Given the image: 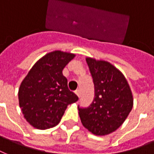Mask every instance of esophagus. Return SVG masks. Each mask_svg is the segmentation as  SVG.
I'll use <instances>...</instances> for the list:
<instances>
[{"label":"esophagus","mask_w":154,"mask_h":154,"mask_svg":"<svg viewBox=\"0 0 154 154\" xmlns=\"http://www.w3.org/2000/svg\"><path fill=\"white\" fill-rule=\"evenodd\" d=\"M75 94L78 96L79 97V96H80V91H79V89H77L75 91Z\"/></svg>","instance_id":"1"}]
</instances>
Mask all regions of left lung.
Segmentation results:
<instances>
[{
  "label": "left lung",
  "mask_w": 154,
  "mask_h": 154,
  "mask_svg": "<svg viewBox=\"0 0 154 154\" xmlns=\"http://www.w3.org/2000/svg\"><path fill=\"white\" fill-rule=\"evenodd\" d=\"M94 84V99L89 106L79 107V114L85 128L97 136L116 131L133 106V97L127 79L106 61L87 57Z\"/></svg>",
  "instance_id": "8db88e82"
}]
</instances>
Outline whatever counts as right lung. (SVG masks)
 <instances>
[{"instance_id": "obj_1", "label": "right lung", "mask_w": 154, "mask_h": 154, "mask_svg": "<svg viewBox=\"0 0 154 154\" xmlns=\"http://www.w3.org/2000/svg\"><path fill=\"white\" fill-rule=\"evenodd\" d=\"M75 54L54 51L40 58L24 78L18 100L24 118L34 128L45 130L59 123L68 105L78 97L68 89L62 75Z\"/></svg>"}]
</instances>
